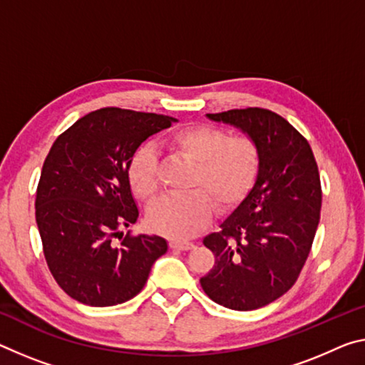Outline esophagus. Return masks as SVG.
<instances>
[{
	"label": "esophagus",
	"mask_w": 365,
	"mask_h": 365,
	"mask_svg": "<svg viewBox=\"0 0 365 365\" xmlns=\"http://www.w3.org/2000/svg\"><path fill=\"white\" fill-rule=\"evenodd\" d=\"M169 245L170 248H173V250H192L195 247L192 242H187V240H172Z\"/></svg>",
	"instance_id": "obj_1"
}]
</instances>
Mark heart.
<instances>
[{
  "label": "heart",
  "instance_id": "b5f03b06",
  "mask_svg": "<svg viewBox=\"0 0 365 365\" xmlns=\"http://www.w3.org/2000/svg\"><path fill=\"white\" fill-rule=\"evenodd\" d=\"M170 151L190 164L188 195L167 196L149 206L148 227L169 239H188L210 222L214 205L229 211L240 203L257 180L259 153L252 138L229 136L211 125H190L167 138ZM130 187L143 201L153 200L159 188L158 162L153 149L141 148L128 162Z\"/></svg>",
  "mask_w": 365,
  "mask_h": 365
}]
</instances>
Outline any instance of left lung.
<instances>
[{
  "label": "left lung",
  "mask_w": 365,
  "mask_h": 365,
  "mask_svg": "<svg viewBox=\"0 0 365 365\" xmlns=\"http://www.w3.org/2000/svg\"><path fill=\"white\" fill-rule=\"evenodd\" d=\"M206 117L252 138L259 167L245 200L203 239L216 262L200 282L216 304L255 310L286 294L309 257L322 207L318 167L307 140L271 110L235 108Z\"/></svg>",
  "instance_id": "obj_1"
}]
</instances>
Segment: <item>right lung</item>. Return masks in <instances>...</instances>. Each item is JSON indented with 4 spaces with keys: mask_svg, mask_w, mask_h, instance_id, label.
I'll return each instance as SVG.
<instances>
[{
    "mask_svg": "<svg viewBox=\"0 0 365 365\" xmlns=\"http://www.w3.org/2000/svg\"><path fill=\"white\" fill-rule=\"evenodd\" d=\"M173 121L107 107L84 115L51 146L37 187L36 221L51 274L78 302L110 307L133 299L167 252L159 235L128 232L120 245L115 239L140 216L128 162L143 141Z\"/></svg>",
    "mask_w": 365,
    "mask_h": 365,
    "instance_id": "1",
    "label": "right lung"
}]
</instances>
